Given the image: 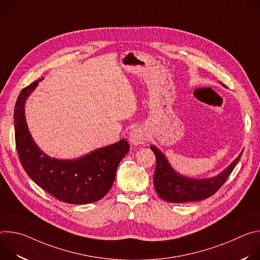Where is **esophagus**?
I'll return each instance as SVG.
<instances>
[{
  "label": "esophagus",
  "instance_id": "obj_1",
  "mask_svg": "<svg viewBox=\"0 0 260 260\" xmlns=\"http://www.w3.org/2000/svg\"><path fill=\"white\" fill-rule=\"evenodd\" d=\"M128 138L133 145H139V144H143L147 140V134L143 128L136 127L131 131Z\"/></svg>",
  "mask_w": 260,
  "mask_h": 260
}]
</instances>
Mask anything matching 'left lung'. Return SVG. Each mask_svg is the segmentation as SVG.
Returning <instances> with one entry per match:
<instances>
[{
  "instance_id": "8db88e82",
  "label": "left lung",
  "mask_w": 260,
  "mask_h": 260,
  "mask_svg": "<svg viewBox=\"0 0 260 260\" xmlns=\"http://www.w3.org/2000/svg\"><path fill=\"white\" fill-rule=\"evenodd\" d=\"M151 150L156 157V166L153 176L154 188L162 200L170 203L198 202L215 194L225 183L237 164L241 159L243 152L232 165L221 174L210 179H189L175 173L165 155L156 147L151 146Z\"/></svg>"
}]
</instances>
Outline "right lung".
<instances>
[{"mask_svg":"<svg viewBox=\"0 0 260 260\" xmlns=\"http://www.w3.org/2000/svg\"><path fill=\"white\" fill-rule=\"evenodd\" d=\"M38 81L20 91L14 108L15 144L22 168L37 185L61 202L83 205L100 201L112 187L117 167L129 150L128 142L120 140L75 160L48 157L32 141L24 118L25 99Z\"/></svg>","mask_w":260,"mask_h":260,"instance_id":"right-lung-1","label":"right lung"}]
</instances>
